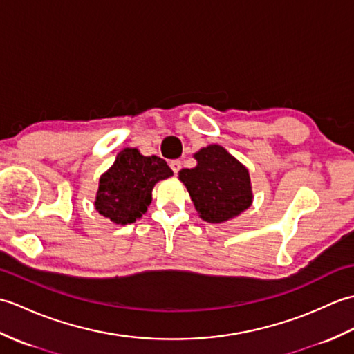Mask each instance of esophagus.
Segmentation results:
<instances>
[{
  "mask_svg": "<svg viewBox=\"0 0 354 354\" xmlns=\"http://www.w3.org/2000/svg\"><path fill=\"white\" fill-rule=\"evenodd\" d=\"M181 161L179 160H173V161H170V167H171V170L175 171V173H178L179 170H181Z\"/></svg>",
  "mask_w": 354,
  "mask_h": 354,
  "instance_id": "obj_1",
  "label": "esophagus"
}]
</instances>
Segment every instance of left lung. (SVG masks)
Instances as JSON below:
<instances>
[{"label": "left lung", "instance_id": "obj_1", "mask_svg": "<svg viewBox=\"0 0 354 354\" xmlns=\"http://www.w3.org/2000/svg\"><path fill=\"white\" fill-rule=\"evenodd\" d=\"M198 165L183 169L179 179L185 184L202 219L221 223L239 216L251 205L250 173L222 146H208L194 155Z\"/></svg>", "mask_w": 354, "mask_h": 354}]
</instances>
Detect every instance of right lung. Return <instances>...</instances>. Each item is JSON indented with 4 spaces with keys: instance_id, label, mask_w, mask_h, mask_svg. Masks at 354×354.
I'll use <instances>...</instances> for the list:
<instances>
[{
    "instance_id": "obj_1",
    "label": "right lung",
    "mask_w": 354,
    "mask_h": 354,
    "mask_svg": "<svg viewBox=\"0 0 354 354\" xmlns=\"http://www.w3.org/2000/svg\"><path fill=\"white\" fill-rule=\"evenodd\" d=\"M171 175L162 158L142 156L137 149H124L100 178L95 209L114 223H132L146 213L153 185Z\"/></svg>"
}]
</instances>
